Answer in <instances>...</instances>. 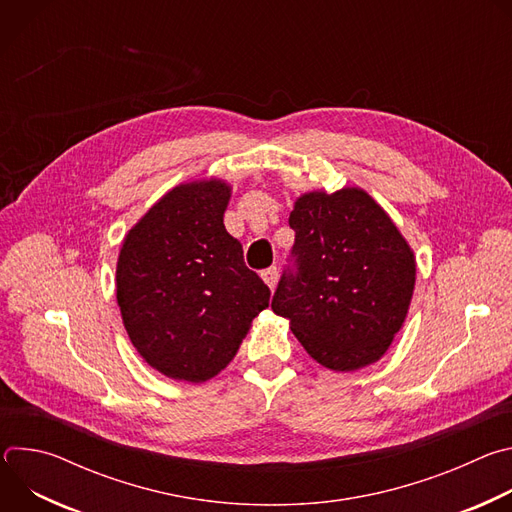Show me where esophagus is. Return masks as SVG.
<instances>
[{"label": "esophagus", "instance_id": "esophagus-1", "mask_svg": "<svg viewBox=\"0 0 512 512\" xmlns=\"http://www.w3.org/2000/svg\"><path fill=\"white\" fill-rule=\"evenodd\" d=\"M261 277H263V281L273 289L275 283H277L279 271H277V267H269V269H263V271H261Z\"/></svg>", "mask_w": 512, "mask_h": 512}]
</instances>
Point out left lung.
Masks as SVG:
<instances>
[{
    "mask_svg": "<svg viewBox=\"0 0 512 512\" xmlns=\"http://www.w3.org/2000/svg\"><path fill=\"white\" fill-rule=\"evenodd\" d=\"M296 233L271 308L332 371L379 360L405 322L413 251L387 212L358 188L310 192L289 214Z\"/></svg>",
    "mask_w": 512,
    "mask_h": 512,
    "instance_id": "1",
    "label": "left lung"
}]
</instances>
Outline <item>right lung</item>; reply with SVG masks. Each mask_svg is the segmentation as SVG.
Returning a JSON list of instances; mask_svg holds the SVG:
<instances>
[{"instance_id": "right-lung-1", "label": "right lung", "mask_w": 512, "mask_h": 512, "mask_svg": "<svg viewBox=\"0 0 512 512\" xmlns=\"http://www.w3.org/2000/svg\"><path fill=\"white\" fill-rule=\"evenodd\" d=\"M221 180L170 190L127 233L117 261L125 330L162 375L202 383L237 354L271 291L225 229Z\"/></svg>"}]
</instances>
